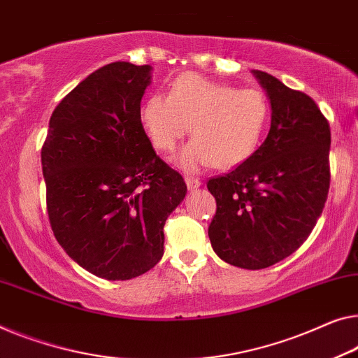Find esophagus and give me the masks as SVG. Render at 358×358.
I'll list each match as a JSON object with an SVG mask.
<instances>
[{
    "instance_id": "34e87169",
    "label": "esophagus",
    "mask_w": 358,
    "mask_h": 358,
    "mask_svg": "<svg viewBox=\"0 0 358 358\" xmlns=\"http://www.w3.org/2000/svg\"><path fill=\"white\" fill-rule=\"evenodd\" d=\"M185 183H186V186H188V189H197V188H201V181L197 180V178H193V177H186L185 178Z\"/></svg>"
}]
</instances>
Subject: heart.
<instances>
[{
	"mask_svg": "<svg viewBox=\"0 0 358 358\" xmlns=\"http://www.w3.org/2000/svg\"><path fill=\"white\" fill-rule=\"evenodd\" d=\"M138 117L152 146L164 152L173 151L191 125L194 138L177 164L196 172L209 164L231 169L250 157L264 133L268 104L255 88L234 90L186 72L173 80L169 96L149 94Z\"/></svg>",
	"mask_w": 358,
	"mask_h": 358,
	"instance_id": "b5f03b06",
	"label": "heart"
}]
</instances>
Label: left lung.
<instances>
[{"instance_id": "8db88e82", "label": "left lung", "mask_w": 358, "mask_h": 358, "mask_svg": "<svg viewBox=\"0 0 358 358\" xmlns=\"http://www.w3.org/2000/svg\"><path fill=\"white\" fill-rule=\"evenodd\" d=\"M252 73L270 101V131L252 156L207 188L217 201L212 249L227 264L260 270L301 248L322 215L331 131L310 96Z\"/></svg>"}]
</instances>
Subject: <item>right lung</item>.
<instances>
[{
  "instance_id": "obj_1",
  "label": "right lung",
  "mask_w": 358,
  "mask_h": 358,
  "mask_svg": "<svg viewBox=\"0 0 358 358\" xmlns=\"http://www.w3.org/2000/svg\"><path fill=\"white\" fill-rule=\"evenodd\" d=\"M151 66L98 69L52 112L41 148L52 233L69 257L99 278L125 281L164 255V225L186 196L140 124Z\"/></svg>"
}]
</instances>
